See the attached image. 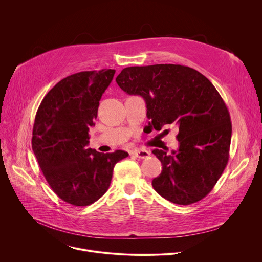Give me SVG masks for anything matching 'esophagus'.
<instances>
[{"mask_svg": "<svg viewBox=\"0 0 262 262\" xmlns=\"http://www.w3.org/2000/svg\"><path fill=\"white\" fill-rule=\"evenodd\" d=\"M130 154L133 156H135L136 158H138V159H146V158L149 157V155H150V154H149V151H147V150H139V149H138V150H137V149H136V150H133Z\"/></svg>", "mask_w": 262, "mask_h": 262, "instance_id": "esophagus-1", "label": "esophagus"}]
</instances>
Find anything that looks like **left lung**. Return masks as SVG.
I'll return each mask as SVG.
<instances>
[{
    "mask_svg": "<svg viewBox=\"0 0 262 262\" xmlns=\"http://www.w3.org/2000/svg\"><path fill=\"white\" fill-rule=\"evenodd\" d=\"M116 82L127 94L144 98L151 127L174 124L179 129L177 151H152L163 166L152 180L157 193L179 205L207 196L227 166L232 134L229 111L214 86L179 64L126 67Z\"/></svg>",
    "mask_w": 262,
    "mask_h": 262,
    "instance_id": "1",
    "label": "left lung"
}]
</instances>
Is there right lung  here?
<instances>
[{
	"mask_svg": "<svg viewBox=\"0 0 262 262\" xmlns=\"http://www.w3.org/2000/svg\"><path fill=\"white\" fill-rule=\"evenodd\" d=\"M114 69L81 71L56 84L35 116L32 148L55 194L74 206H88L108 189L113 170L128 154L87 148L101 95Z\"/></svg>",
	"mask_w": 262,
	"mask_h": 262,
	"instance_id": "right-lung-1",
	"label": "right lung"
}]
</instances>
